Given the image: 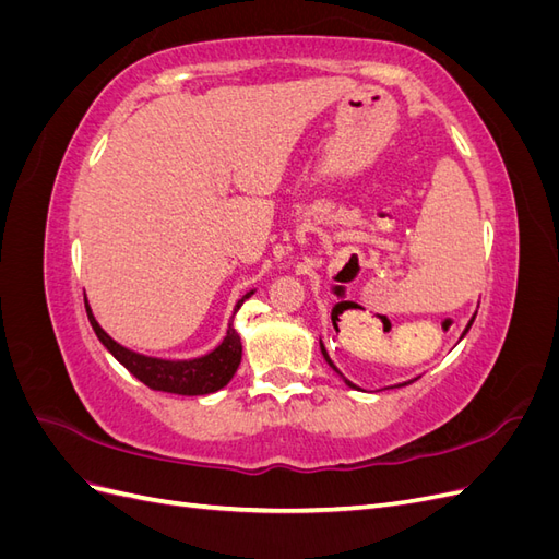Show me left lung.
Wrapping results in <instances>:
<instances>
[{"label":"left lung","mask_w":559,"mask_h":559,"mask_svg":"<svg viewBox=\"0 0 559 559\" xmlns=\"http://www.w3.org/2000/svg\"><path fill=\"white\" fill-rule=\"evenodd\" d=\"M473 319H476V317H473ZM473 319H471V321H468V326H466V331H468V329H471V324H473ZM466 331H464V333H462V337H464V335H466ZM319 345H321V354H324V359H326V364H329V366H331V368H333V370H335V373H341V370H337V368H335V366H333V361H331V357H329V352H326V347H324V343H319ZM345 382H347V384H349V386H354V384H352V382H349V380H345ZM411 382H413V380H411ZM411 382H403V384H411ZM403 384H396V386H403Z\"/></svg>","instance_id":"obj_1"}]
</instances>
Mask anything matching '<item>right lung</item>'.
<instances>
[{"label": "right lung", "instance_id": "obj_1", "mask_svg": "<svg viewBox=\"0 0 559 559\" xmlns=\"http://www.w3.org/2000/svg\"><path fill=\"white\" fill-rule=\"evenodd\" d=\"M251 294L253 292H249L238 300L235 312L240 310V306ZM86 312L95 335L99 337V343H103L114 354L116 361H121L134 378L144 382L148 389H156V392L181 394V396H202V394L218 392V389L230 382L242 359V341L238 331L233 329V321L228 324L224 343L216 349H212L210 354H205V357L170 361V359L144 357V354H138L123 345H118L103 331V326L97 324V319L93 317L88 306H86Z\"/></svg>", "mask_w": 559, "mask_h": 559}]
</instances>
